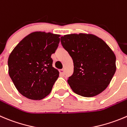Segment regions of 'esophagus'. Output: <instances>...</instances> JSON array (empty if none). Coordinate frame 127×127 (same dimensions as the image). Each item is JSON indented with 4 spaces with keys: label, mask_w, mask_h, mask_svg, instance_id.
Instances as JSON below:
<instances>
[{
    "label": "esophagus",
    "mask_w": 127,
    "mask_h": 127,
    "mask_svg": "<svg viewBox=\"0 0 127 127\" xmlns=\"http://www.w3.org/2000/svg\"><path fill=\"white\" fill-rule=\"evenodd\" d=\"M60 74H61V76H64V69H60Z\"/></svg>",
    "instance_id": "1"
}]
</instances>
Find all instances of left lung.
<instances>
[{
  "instance_id": "obj_1",
  "label": "left lung",
  "mask_w": 127,
  "mask_h": 127,
  "mask_svg": "<svg viewBox=\"0 0 127 127\" xmlns=\"http://www.w3.org/2000/svg\"><path fill=\"white\" fill-rule=\"evenodd\" d=\"M61 42L73 60V74L67 80L73 92L91 97L104 91L116 71L115 55L105 41L79 33L61 36Z\"/></svg>"
}]
</instances>
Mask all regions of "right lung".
<instances>
[{
	"label": "right lung",
	"mask_w": 127,
	"mask_h": 127,
	"mask_svg": "<svg viewBox=\"0 0 127 127\" xmlns=\"http://www.w3.org/2000/svg\"><path fill=\"white\" fill-rule=\"evenodd\" d=\"M60 35L36 32L24 38L9 55L8 74L18 92L32 100H41L51 92L59 77L51 55Z\"/></svg>",
	"instance_id": "add662e5"
}]
</instances>
